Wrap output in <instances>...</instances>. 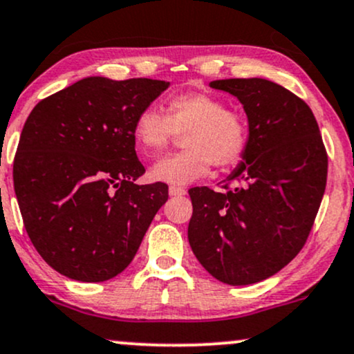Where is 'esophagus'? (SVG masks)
Here are the masks:
<instances>
[{
    "instance_id": "esophagus-1",
    "label": "esophagus",
    "mask_w": 354,
    "mask_h": 354,
    "mask_svg": "<svg viewBox=\"0 0 354 354\" xmlns=\"http://www.w3.org/2000/svg\"><path fill=\"white\" fill-rule=\"evenodd\" d=\"M169 196H185L186 189L181 188V186H169Z\"/></svg>"
}]
</instances>
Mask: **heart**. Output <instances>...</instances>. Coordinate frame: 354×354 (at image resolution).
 Segmentation results:
<instances>
[{
  "label": "heart",
  "instance_id": "obj_1",
  "mask_svg": "<svg viewBox=\"0 0 354 354\" xmlns=\"http://www.w3.org/2000/svg\"><path fill=\"white\" fill-rule=\"evenodd\" d=\"M176 133H185L186 150L156 161L150 171L151 180L188 185L206 176L212 165L223 171L237 166L249 145L244 115L206 92L173 95L166 104V113L148 105L136 115L133 138L145 156L163 151Z\"/></svg>",
  "mask_w": 354,
  "mask_h": 354
}]
</instances>
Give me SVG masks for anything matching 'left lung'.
<instances>
[{
  "mask_svg": "<svg viewBox=\"0 0 354 354\" xmlns=\"http://www.w3.org/2000/svg\"><path fill=\"white\" fill-rule=\"evenodd\" d=\"M249 118L244 161L221 188L189 189L188 239L201 266L229 285L283 269L305 245L326 186L328 155L313 112L266 79H224Z\"/></svg>",
  "mask_w": 354,
  "mask_h": 354,
  "instance_id": "obj_1",
  "label": "left lung"
}]
</instances>
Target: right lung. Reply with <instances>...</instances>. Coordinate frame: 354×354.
Here are the masks:
<instances>
[{"mask_svg": "<svg viewBox=\"0 0 354 354\" xmlns=\"http://www.w3.org/2000/svg\"><path fill=\"white\" fill-rule=\"evenodd\" d=\"M169 82L87 77L42 99L29 113L12 180L32 245L59 274L104 282L129 267L165 183L135 185L133 123Z\"/></svg>", "mask_w": 354, "mask_h": 354, "instance_id": "add662e5", "label": "right lung"}]
</instances>
